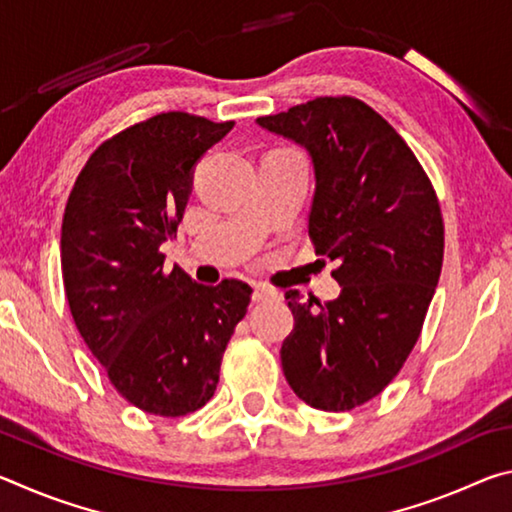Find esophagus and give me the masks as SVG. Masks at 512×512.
I'll return each mask as SVG.
<instances>
[{
	"label": "esophagus",
	"instance_id": "obj_1",
	"mask_svg": "<svg viewBox=\"0 0 512 512\" xmlns=\"http://www.w3.org/2000/svg\"><path fill=\"white\" fill-rule=\"evenodd\" d=\"M275 298H277V291L264 287V284H257L253 291V302H266V300H275Z\"/></svg>",
	"mask_w": 512,
	"mask_h": 512
}]
</instances>
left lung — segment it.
Masks as SVG:
<instances>
[{
  "instance_id": "obj_1",
  "label": "left lung",
  "mask_w": 512,
  "mask_h": 512,
  "mask_svg": "<svg viewBox=\"0 0 512 512\" xmlns=\"http://www.w3.org/2000/svg\"><path fill=\"white\" fill-rule=\"evenodd\" d=\"M257 124L309 151V237L339 262L336 300L287 291L296 325L282 343L284 377L314 409H357L391 384L420 339L445 253L436 189L402 135L361 99L318 97Z\"/></svg>"
}]
</instances>
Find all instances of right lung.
I'll return each mask as SVG.
<instances>
[{
    "mask_svg": "<svg viewBox=\"0 0 512 512\" xmlns=\"http://www.w3.org/2000/svg\"><path fill=\"white\" fill-rule=\"evenodd\" d=\"M232 126L180 110L137 121L90 155L65 205L60 262L74 323L117 393L162 418L210 402L253 293L241 280L196 284L160 253L185 214L194 164Z\"/></svg>",
    "mask_w": 512,
    "mask_h": 512,
    "instance_id": "obj_1",
    "label": "right lung"
}]
</instances>
